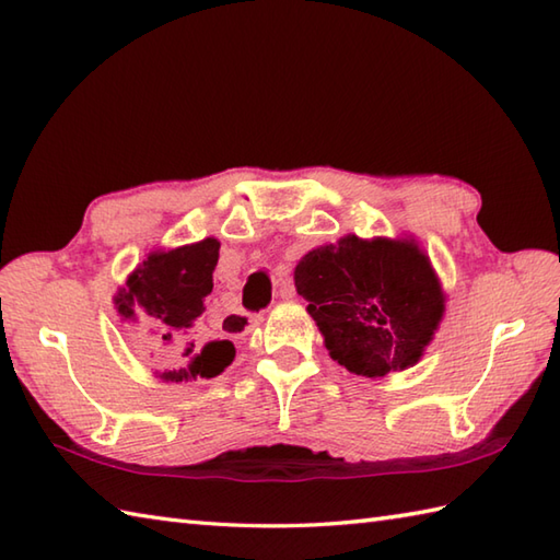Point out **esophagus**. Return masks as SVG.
<instances>
[{"label": "esophagus", "mask_w": 560, "mask_h": 560, "mask_svg": "<svg viewBox=\"0 0 560 560\" xmlns=\"http://www.w3.org/2000/svg\"><path fill=\"white\" fill-rule=\"evenodd\" d=\"M279 295L283 301L293 299V287H283L279 291ZM255 325H259V317H253L247 313H229V315H225V329L233 331V335H245V331H249Z\"/></svg>", "instance_id": "esophagus-1"}]
</instances>
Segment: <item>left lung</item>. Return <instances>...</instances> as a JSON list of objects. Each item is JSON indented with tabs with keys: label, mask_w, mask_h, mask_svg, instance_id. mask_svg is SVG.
Masks as SVG:
<instances>
[{
	"label": "left lung",
	"mask_w": 560,
	"mask_h": 560,
	"mask_svg": "<svg viewBox=\"0 0 560 560\" xmlns=\"http://www.w3.org/2000/svg\"><path fill=\"white\" fill-rule=\"evenodd\" d=\"M293 281L331 359L363 377L419 363L445 315L431 257L411 235L349 233L303 255Z\"/></svg>",
	"instance_id": "obj_1"
}]
</instances>
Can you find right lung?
<instances>
[{"label":"right lung","instance_id":"obj_1","mask_svg":"<svg viewBox=\"0 0 560 560\" xmlns=\"http://www.w3.org/2000/svg\"><path fill=\"white\" fill-rule=\"evenodd\" d=\"M219 247L217 237H205L180 247L151 249L115 293L117 315L129 323L151 325L156 347H173L171 368L156 371L163 383L217 377L235 359L229 339H211L199 325L213 289Z\"/></svg>","mask_w":560,"mask_h":560}]
</instances>
